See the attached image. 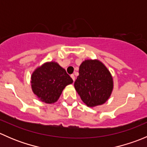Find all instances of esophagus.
Returning a JSON list of instances; mask_svg holds the SVG:
<instances>
[{
    "mask_svg": "<svg viewBox=\"0 0 147 147\" xmlns=\"http://www.w3.org/2000/svg\"><path fill=\"white\" fill-rule=\"evenodd\" d=\"M70 76H71V78H72V80H73V81H75V75H74L73 74H72V75H71Z\"/></svg>",
    "mask_w": 147,
    "mask_h": 147,
    "instance_id": "1",
    "label": "esophagus"
}]
</instances>
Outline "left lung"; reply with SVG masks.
<instances>
[{
  "label": "left lung",
  "instance_id": "left-lung-1",
  "mask_svg": "<svg viewBox=\"0 0 147 147\" xmlns=\"http://www.w3.org/2000/svg\"><path fill=\"white\" fill-rule=\"evenodd\" d=\"M75 88L84 104L95 107L105 103L113 89V79L107 68L97 60H84L80 65Z\"/></svg>",
  "mask_w": 147,
  "mask_h": 147
}]
</instances>
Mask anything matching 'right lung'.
Here are the masks:
<instances>
[{
  "mask_svg": "<svg viewBox=\"0 0 147 147\" xmlns=\"http://www.w3.org/2000/svg\"><path fill=\"white\" fill-rule=\"evenodd\" d=\"M72 82L65 69L55 62L46 63L37 68L31 77V87L34 94L47 104L57 101L63 89Z\"/></svg>",
  "mask_w": 147,
  "mask_h": 147,
  "instance_id": "add662e5",
  "label": "right lung"
}]
</instances>
